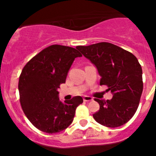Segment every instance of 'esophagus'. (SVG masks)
<instances>
[{"label": "esophagus", "instance_id": "esophagus-1", "mask_svg": "<svg viewBox=\"0 0 156 156\" xmlns=\"http://www.w3.org/2000/svg\"><path fill=\"white\" fill-rule=\"evenodd\" d=\"M83 100H84V102H90L91 101V100H93V98L92 97H89V96H85V97H84V99H83Z\"/></svg>", "mask_w": 156, "mask_h": 156}]
</instances>
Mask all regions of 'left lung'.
<instances>
[{"mask_svg":"<svg viewBox=\"0 0 156 156\" xmlns=\"http://www.w3.org/2000/svg\"><path fill=\"white\" fill-rule=\"evenodd\" d=\"M76 49L97 67L100 85L107 86L113 95L111 100H94L100 109L93 115L94 119L108 127L125 125L136 112L144 87L142 68L136 56L107 42Z\"/></svg>","mask_w":156,"mask_h":156,"instance_id":"left-lung-1","label":"left lung"}]
</instances>
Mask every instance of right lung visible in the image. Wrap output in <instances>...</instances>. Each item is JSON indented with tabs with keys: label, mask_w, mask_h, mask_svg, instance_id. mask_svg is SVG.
Segmentation results:
<instances>
[{
	"label": "right lung",
	"mask_w": 156,
	"mask_h": 156,
	"mask_svg": "<svg viewBox=\"0 0 156 156\" xmlns=\"http://www.w3.org/2000/svg\"><path fill=\"white\" fill-rule=\"evenodd\" d=\"M73 48L54 44L44 49L27 62L19 80L22 108L31 124L48 133H59L73 122L75 109L83 103L80 96L62 103L59 85L66 82L76 57Z\"/></svg>",
	"instance_id": "obj_1"
}]
</instances>
